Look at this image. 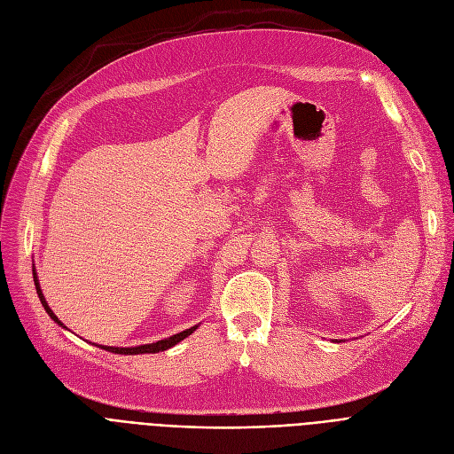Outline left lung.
<instances>
[{
  "label": "left lung",
  "mask_w": 454,
  "mask_h": 454,
  "mask_svg": "<svg viewBox=\"0 0 454 454\" xmlns=\"http://www.w3.org/2000/svg\"><path fill=\"white\" fill-rule=\"evenodd\" d=\"M335 342H340V340H335Z\"/></svg>",
  "instance_id": "obj_1"
}]
</instances>
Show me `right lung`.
<instances>
[{
	"label": "right lung",
	"mask_w": 454,
	"mask_h": 454,
	"mask_svg": "<svg viewBox=\"0 0 454 454\" xmlns=\"http://www.w3.org/2000/svg\"><path fill=\"white\" fill-rule=\"evenodd\" d=\"M33 278H35V287H36V294H38V298H40V303L43 305V309H45V313L50 315V318L55 322V324H59L60 327H64V329H67L60 320H59V317L51 311V307L47 305V301H45V296H43V293H42V289H40V281H38V274H36V269H35V265H33ZM197 327H199V324L197 325H193V327H189V329H185V331H180V333H176V335H173V337H169V339H163V340H158V342H153V344H141V346H134V348H115V346H99L101 349H106V351H110V353H117V355H141V353H160V351H165V349H169V348H173V346H176L178 342H182L185 337H189L191 333L193 331H197ZM98 346V344H95Z\"/></svg>",
	"instance_id": "1"
}]
</instances>
